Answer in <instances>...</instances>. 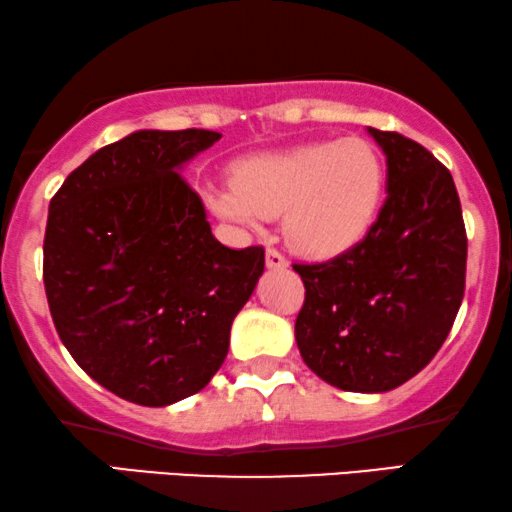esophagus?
<instances>
[{
    "label": "esophagus",
    "mask_w": 512,
    "mask_h": 512,
    "mask_svg": "<svg viewBox=\"0 0 512 512\" xmlns=\"http://www.w3.org/2000/svg\"><path fill=\"white\" fill-rule=\"evenodd\" d=\"M267 267L269 269H286L288 267L286 255L276 248H267Z\"/></svg>",
    "instance_id": "1"
}]
</instances>
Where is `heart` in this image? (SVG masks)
<instances>
[{
  "instance_id": "b5f03b06",
  "label": "heart",
  "mask_w": 512,
  "mask_h": 512,
  "mask_svg": "<svg viewBox=\"0 0 512 512\" xmlns=\"http://www.w3.org/2000/svg\"><path fill=\"white\" fill-rule=\"evenodd\" d=\"M383 191L385 163L378 148L349 137L245 160L234 184L210 191V205L245 226L283 215L288 243L302 255L326 260L368 234Z\"/></svg>"
}]
</instances>
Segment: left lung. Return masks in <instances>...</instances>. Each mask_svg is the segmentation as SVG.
I'll list each match as a JSON object with an SVG mask.
<instances>
[{"label":"left lung","instance_id":"8db88e82","mask_svg":"<svg viewBox=\"0 0 512 512\" xmlns=\"http://www.w3.org/2000/svg\"><path fill=\"white\" fill-rule=\"evenodd\" d=\"M387 155V198L368 234L326 262H295L300 354L347 392H387L430 364L465 293L461 200L451 172L399 132L368 129Z\"/></svg>","mask_w":512,"mask_h":512}]
</instances>
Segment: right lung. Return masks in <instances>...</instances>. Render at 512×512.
<instances>
[{
  "instance_id": "add662e5",
  "label": "right lung",
  "mask_w": 512,
  "mask_h": 512,
  "mask_svg": "<svg viewBox=\"0 0 512 512\" xmlns=\"http://www.w3.org/2000/svg\"><path fill=\"white\" fill-rule=\"evenodd\" d=\"M222 139L144 129L96 151L49 203L44 290L58 338L89 378L141 406L210 383L264 248H226L177 167Z\"/></svg>"
}]
</instances>
